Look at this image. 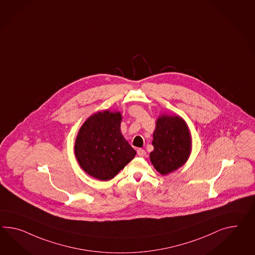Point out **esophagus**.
Listing matches in <instances>:
<instances>
[{
	"mask_svg": "<svg viewBox=\"0 0 255 255\" xmlns=\"http://www.w3.org/2000/svg\"><path fill=\"white\" fill-rule=\"evenodd\" d=\"M137 152L138 156L144 157L146 155V151L143 149H137Z\"/></svg>",
	"mask_w": 255,
	"mask_h": 255,
	"instance_id": "34e87169",
	"label": "esophagus"
}]
</instances>
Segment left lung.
<instances>
[{"mask_svg": "<svg viewBox=\"0 0 255 255\" xmlns=\"http://www.w3.org/2000/svg\"><path fill=\"white\" fill-rule=\"evenodd\" d=\"M152 137L153 150L150 160L161 175H168L188 161L192 141L189 127L181 117L165 114L159 116Z\"/></svg>", "mask_w": 255, "mask_h": 255, "instance_id": "8db88e82", "label": "left lung"}]
</instances>
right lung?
<instances>
[{
  "instance_id": "obj_1",
  "label": "right lung",
  "mask_w": 255,
  "mask_h": 255,
  "mask_svg": "<svg viewBox=\"0 0 255 255\" xmlns=\"http://www.w3.org/2000/svg\"><path fill=\"white\" fill-rule=\"evenodd\" d=\"M122 115L110 110L93 114L86 120L75 140V155L88 175L101 181L117 176L136 155L121 133Z\"/></svg>"
}]
</instances>
